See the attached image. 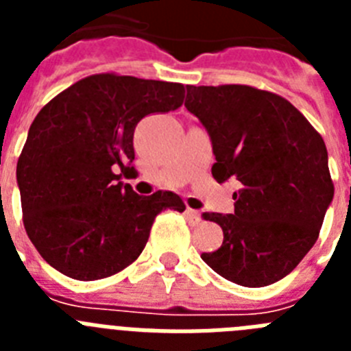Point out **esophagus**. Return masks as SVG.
Returning <instances> with one entry per match:
<instances>
[{
	"mask_svg": "<svg viewBox=\"0 0 351 351\" xmlns=\"http://www.w3.org/2000/svg\"><path fill=\"white\" fill-rule=\"evenodd\" d=\"M186 214H188V219H190L191 225H198V223L202 221V216H200V213L195 209H191V207H188V209H186Z\"/></svg>",
	"mask_w": 351,
	"mask_h": 351,
	"instance_id": "34e87169",
	"label": "esophagus"
}]
</instances>
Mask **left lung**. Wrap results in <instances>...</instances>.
I'll use <instances>...</instances> for the list:
<instances>
[{
    "label": "left lung",
    "mask_w": 351,
    "mask_h": 351,
    "mask_svg": "<svg viewBox=\"0 0 351 351\" xmlns=\"http://www.w3.org/2000/svg\"><path fill=\"white\" fill-rule=\"evenodd\" d=\"M184 107L213 142L218 182L235 179L234 214L206 213L223 244L202 260L241 287L290 274L320 234L334 184L322 135L283 96L243 86H188Z\"/></svg>",
    "instance_id": "1"
}]
</instances>
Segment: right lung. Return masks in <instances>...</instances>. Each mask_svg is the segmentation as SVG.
<instances>
[{
	"mask_svg": "<svg viewBox=\"0 0 351 351\" xmlns=\"http://www.w3.org/2000/svg\"><path fill=\"white\" fill-rule=\"evenodd\" d=\"M184 86L96 73L54 96L31 123L17 161L23 221L42 258L80 281L104 280L138 258L154 218L186 209L172 191L142 197L133 132L142 117L181 107Z\"/></svg>",
	"mask_w": 351,
	"mask_h": 351,
	"instance_id": "right-lung-1",
	"label": "right lung"
}]
</instances>
